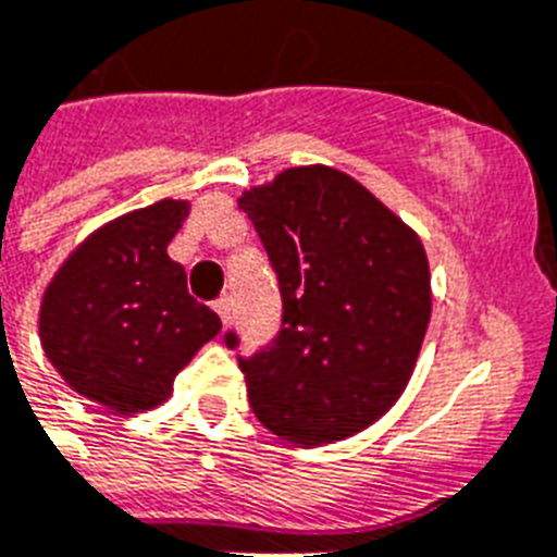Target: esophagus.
<instances>
[{"label":"esophagus","instance_id":"34e87169","mask_svg":"<svg viewBox=\"0 0 557 557\" xmlns=\"http://www.w3.org/2000/svg\"><path fill=\"white\" fill-rule=\"evenodd\" d=\"M213 312L222 318V324H227V321H231V298H216V301H213Z\"/></svg>","mask_w":557,"mask_h":557}]
</instances>
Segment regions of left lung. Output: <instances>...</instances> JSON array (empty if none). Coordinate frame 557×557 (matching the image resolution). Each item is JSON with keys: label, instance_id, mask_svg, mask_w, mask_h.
<instances>
[{"label": "left lung", "instance_id": "8db88e82", "mask_svg": "<svg viewBox=\"0 0 557 557\" xmlns=\"http://www.w3.org/2000/svg\"><path fill=\"white\" fill-rule=\"evenodd\" d=\"M239 208L282 289L278 335L239 358L253 414L296 445L358 434L397 403L431 321L420 236L330 165L282 171Z\"/></svg>", "mask_w": 557, "mask_h": 557}]
</instances>
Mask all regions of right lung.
I'll list each match as a JSON object with an SVG mask.
<instances>
[{
  "label": "right lung",
  "instance_id": "add662e5",
  "mask_svg": "<svg viewBox=\"0 0 557 557\" xmlns=\"http://www.w3.org/2000/svg\"><path fill=\"white\" fill-rule=\"evenodd\" d=\"M188 208L160 199L107 222L66 256L41 298L47 360L73 392L115 414L169 400L180 369L222 330L165 253Z\"/></svg>",
  "mask_w": 557,
  "mask_h": 557
}]
</instances>
